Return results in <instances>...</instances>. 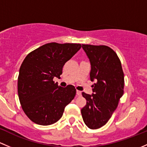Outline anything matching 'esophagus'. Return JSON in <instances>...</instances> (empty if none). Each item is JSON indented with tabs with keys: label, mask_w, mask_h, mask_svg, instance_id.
I'll return each instance as SVG.
<instances>
[{
	"label": "esophagus",
	"mask_w": 147,
	"mask_h": 147,
	"mask_svg": "<svg viewBox=\"0 0 147 147\" xmlns=\"http://www.w3.org/2000/svg\"><path fill=\"white\" fill-rule=\"evenodd\" d=\"M76 94L78 96H81V91H80V90H77Z\"/></svg>",
	"instance_id": "1"
}]
</instances>
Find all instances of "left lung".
<instances>
[{
  "label": "left lung",
  "mask_w": 147,
  "mask_h": 147,
  "mask_svg": "<svg viewBox=\"0 0 147 147\" xmlns=\"http://www.w3.org/2000/svg\"><path fill=\"white\" fill-rule=\"evenodd\" d=\"M91 66L90 73L93 94L82 96L86 105L81 109L84 122L88 128L96 129L108 122L124 93V73L117 54L105 45H82Z\"/></svg>",
  "instance_id": "left-lung-1"
}]
</instances>
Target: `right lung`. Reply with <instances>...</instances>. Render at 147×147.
<instances>
[{
  "mask_svg": "<svg viewBox=\"0 0 147 147\" xmlns=\"http://www.w3.org/2000/svg\"><path fill=\"white\" fill-rule=\"evenodd\" d=\"M81 47V44H46L28 54L21 64L18 93L24 113L34 123L50 125L63 115L76 90L72 85L59 86L63 65Z\"/></svg>",
  "mask_w": 147,
  "mask_h": 147,
  "instance_id": "add662e5",
  "label": "right lung"
}]
</instances>
